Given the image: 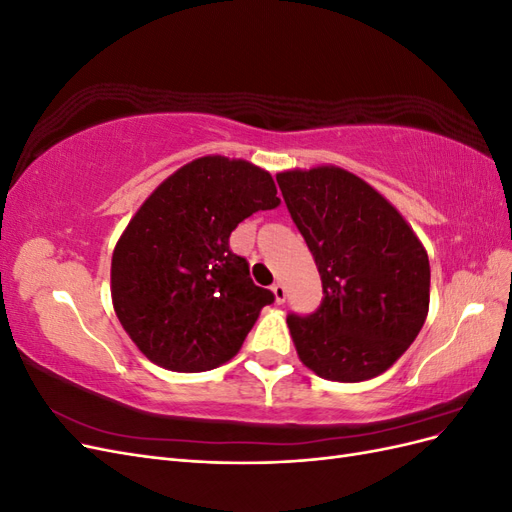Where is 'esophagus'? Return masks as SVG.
I'll list each match as a JSON object with an SVG mask.
<instances>
[{"label":"esophagus","mask_w":512,"mask_h":512,"mask_svg":"<svg viewBox=\"0 0 512 512\" xmlns=\"http://www.w3.org/2000/svg\"><path fill=\"white\" fill-rule=\"evenodd\" d=\"M271 290H273V294H275V301L282 305V303L286 301V288H284V284H282V282H277V284H273V288H271Z\"/></svg>","instance_id":"34e87169"}]
</instances>
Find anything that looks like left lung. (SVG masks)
I'll list each match as a JSON object with an SVG mask.
<instances>
[{"instance_id": "left-lung-1", "label": "left lung", "mask_w": 512, "mask_h": 512, "mask_svg": "<svg viewBox=\"0 0 512 512\" xmlns=\"http://www.w3.org/2000/svg\"><path fill=\"white\" fill-rule=\"evenodd\" d=\"M277 185L322 282L316 312L286 318L299 359L335 382L382 374L425 324V247L389 200L348 170H286Z\"/></svg>"}]
</instances>
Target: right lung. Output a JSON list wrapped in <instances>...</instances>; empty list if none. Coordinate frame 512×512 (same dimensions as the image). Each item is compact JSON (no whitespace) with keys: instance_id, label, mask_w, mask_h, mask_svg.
<instances>
[{"instance_id":"right-lung-1","label":"right lung","mask_w":512,"mask_h":512,"mask_svg":"<svg viewBox=\"0 0 512 512\" xmlns=\"http://www.w3.org/2000/svg\"><path fill=\"white\" fill-rule=\"evenodd\" d=\"M267 170L222 156L198 158L160 183L113 252L115 314L149 361L207 371L239 352L273 292L252 282L230 232L280 205Z\"/></svg>"}]
</instances>
